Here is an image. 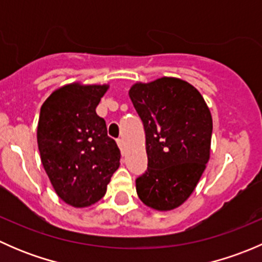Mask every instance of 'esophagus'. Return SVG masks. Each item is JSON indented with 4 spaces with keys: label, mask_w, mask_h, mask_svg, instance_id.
Segmentation results:
<instances>
[{
    "label": "esophagus",
    "mask_w": 262,
    "mask_h": 262,
    "mask_svg": "<svg viewBox=\"0 0 262 262\" xmlns=\"http://www.w3.org/2000/svg\"><path fill=\"white\" fill-rule=\"evenodd\" d=\"M116 143H118V146H119V148H120L121 152H124V146H125V144H124L123 138H119L118 141H116Z\"/></svg>",
    "instance_id": "obj_1"
}]
</instances>
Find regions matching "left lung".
<instances>
[{"instance_id": "1", "label": "left lung", "mask_w": 262, "mask_h": 262, "mask_svg": "<svg viewBox=\"0 0 262 262\" xmlns=\"http://www.w3.org/2000/svg\"><path fill=\"white\" fill-rule=\"evenodd\" d=\"M129 97L143 121L148 157L137 194L152 209L172 210L191 195L209 161L210 110L192 84L175 77L137 82Z\"/></svg>"}]
</instances>
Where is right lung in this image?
<instances>
[{
	"mask_svg": "<svg viewBox=\"0 0 262 262\" xmlns=\"http://www.w3.org/2000/svg\"><path fill=\"white\" fill-rule=\"evenodd\" d=\"M109 84H66L41 105L38 147L58 196L75 208L99 202L120 165V150L107 136L96 106Z\"/></svg>",
	"mask_w": 262,
	"mask_h": 262,
	"instance_id": "right-lung-1",
	"label": "right lung"
}]
</instances>
